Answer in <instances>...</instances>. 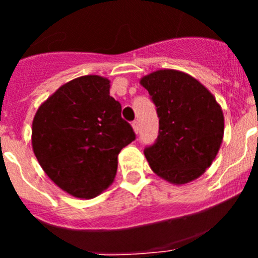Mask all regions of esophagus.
Wrapping results in <instances>:
<instances>
[{
	"label": "esophagus",
	"instance_id": "1",
	"mask_svg": "<svg viewBox=\"0 0 258 258\" xmlns=\"http://www.w3.org/2000/svg\"><path fill=\"white\" fill-rule=\"evenodd\" d=\"M132 126H133V131L138 134V132H140V122L137 121V120H134V121L132 122Z\"/></svg>",
	"mask_w": 258,
	"mask_h": 258
}]
</instances>
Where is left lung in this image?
Here are the masks:
<instances>
[{"instance_id":"8db88e82","label":"left lung","mask_w":258,"mask_h":258,"mask_svg":"<svg viewBox=\"0 0 258 258\" xmlns=\"http://www.w3.org/2000/svg\"><path fill=\"white\" fill-rule=\"evenodd\" d=\"M159 116L156 142L145 149L151 169L183 184L206 172L223 138V113L208 89L190 75L159 70L141 79Z\"/></svg>"}]
</instances>
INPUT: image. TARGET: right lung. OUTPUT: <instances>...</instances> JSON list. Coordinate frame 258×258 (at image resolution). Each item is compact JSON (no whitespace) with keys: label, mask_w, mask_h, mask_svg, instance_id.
Listing matches in <instances>:
<instances>
[{"label":"right lung","mask_w":258,"mask_h":258,"mask_svg":"<svg viewBox=\"0 0 258 258\" xmlns=\"http://www.w3.org/2000/svg\"><path fill=\"white\" fill-rule=\"evenodd\" d=\"M136 140L109 95V80L88 75L61 85L38 107L32 147L41 168L72 197L92 199L113 182L117 155Z\"/></svg>","instance_id":"obj_1"}]
</instances>
